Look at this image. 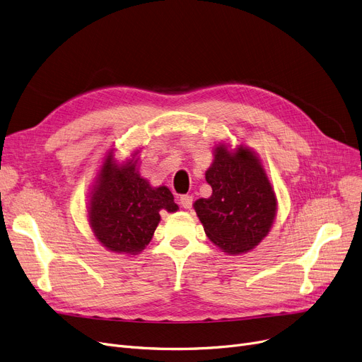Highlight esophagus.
<instances>
[{
  "label": "esophagus",
  "mask_w": 362,
  "mask_h": 362,
  "mask_svg": "<svg viewBox=\"0 0 362 362\" xmlns=\"http://www.w3.org/2000/svg\"><path fill=\"white\" fill-rule=\"evenodd\" d=\"M192 202H194V198L191 195H182L179 198V204L185 208V210H189V208L192 206Z\"/></svg>",
  "instance_id": "obj_1"
}]
</instances>
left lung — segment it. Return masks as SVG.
I'll use <instances>...</instances> for the list:
<instances>
[{
	"mask_svg": "<svg viewBox=\"0 0 362 362\" xmlns=\"http://www.w3.org/2000/svg\"><path fill=\"white\" fill-rule=\"evenodd\" d=\"M205 180L213 194L195 201L194 208L208 239L230 255L254 250L269 235L277 211L273 186L255 152L218 144Z\"/></svg>",
	"mask_w": 362,
	"mask_h": 362,
	"instance_id": "obj_1",
	"label": "left lung"
}]
</instances>
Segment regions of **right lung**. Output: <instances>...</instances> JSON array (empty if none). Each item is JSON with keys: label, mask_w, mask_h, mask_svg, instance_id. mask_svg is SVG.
<instances>
[{"label": "right lung", "mask_w": 362, "mask_h": 362, "mask_svg": "<svg viewBox=\"0 0 362 362\" xmlns=\"http://www.w3.org/2000/svg\"><path fill=\"white\" fill-rule=\"evenodd\" d=\"M138 160L119 164L108 151L89 195L90 229L108 251L136 255L151 242L160 211L179 210L167 186L152 187L136 167Z\"/></svg>", "instance_id": "obj_1"}]
</instances>
